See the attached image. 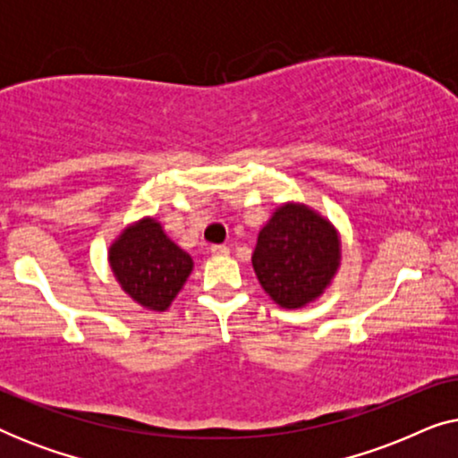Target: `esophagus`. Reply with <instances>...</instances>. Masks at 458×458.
<instances>
[{
    "label": "esophagus",
    "instance_id": "34e87169",
    "mask_svg": "<svg viewBox=\"0 0 458 458\" xmlns=\"http://www.w3.org/2000/svg\"><path fill=\"white\" fill-rule=\"evenodd\" d=\"M210 254L212 256H227L229 254V248L227 246H221V243H215V246H210Z\"/></svg>",
    "mask_w": 458,
    "mask_h": 458
}]
</instances>
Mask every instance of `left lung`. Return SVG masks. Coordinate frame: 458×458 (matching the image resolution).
Here are the masks:
<instances>
[{
    "mask_svg": "<svg viewBox=\"0 0 458 458\" xmlns=\"http://www.w3.org/2000/svg\"><path fill=\"white\" fill-rule=\"evenodd\" d=\"M252 265L275 302L300 309L329 285L340 265V240L331 223L309 206L285 204L259 233Z\"/></svg>",
    "mask_w": 458,
    "mask_h": 458,
    "instance_id": "obj_1",
    "label": "left lung"
}]
</instances>
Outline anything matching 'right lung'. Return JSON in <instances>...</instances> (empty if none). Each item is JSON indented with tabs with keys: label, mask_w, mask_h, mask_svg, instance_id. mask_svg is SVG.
<instances>
[{
	"label": "right lung",
	"mask_w": 458,
	"mask_h": 458,
	"mask_svg": "<svg viewBox=\"0 0 458 458\" xmlns=\"http://www.w3.org/2000/svg\"><path fill=\"white\" fill-rule=\"evenodd\" d=\"M118 284L149 310H166L191 273V256L168 240L154 218L131 225L110 248Z\"/></svg>",
	"instance_id": "add662e5"
}]
</instances>
